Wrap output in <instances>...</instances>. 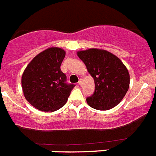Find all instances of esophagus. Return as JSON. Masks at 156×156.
Returning a JSON list of instances; mask_svg holds the SVG:
<instances>
[{
	"instance_id": "obj_1",
	"label": "esophagus",
	"mask_w": 156,
	"mask_h": 156,
	"mask_svg": "<svg viewBox=\"0 0 156 156\" xmlns=\"http://www.w3.org/2000/svg\"><path fill=\"white\" fill-rule=\"evenodd\" d=\"M83 83V80L82 79H80L79 80V82H78V84L79 85H82Z\"/></svg>"
}]
</instances>
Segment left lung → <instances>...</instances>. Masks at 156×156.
<instances>
[{"instance_id": "1", "label": "left lung", "mask_w": 156, "mask_h": 156, "mask_svg": "<svg viewBox=\"0 0 156 156\" xmlns=\"http://www.w3.org/2000/svg\"><path fill=\"white\" fill-rule=\"evenodd\" d=\"M77 55L94 80V93L87 98V104L101 111L114 108L129 89V74L125 65L115 55L98 48L80 51Z\"/></svg>"}]
</instances>
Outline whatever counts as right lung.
<instances>
[{
    "label": "right lung",
    "instance_id": "1",
    "mask_svg": "<svg viewBox=\"0 0 156 156\" xmlns=\"http://www.w3.org/2000/svg\"><path fill=\"white\" fill-rule=\"evenodd\" d=\"M66 51L57 47L43 51L32 59L22 76L23 94L30 105L43 112H55L66 104L74 84L66 83L60 66Z\"/></svg>",
    "mask_w": 156,
    "mask_h": 156
}]
</instances>
